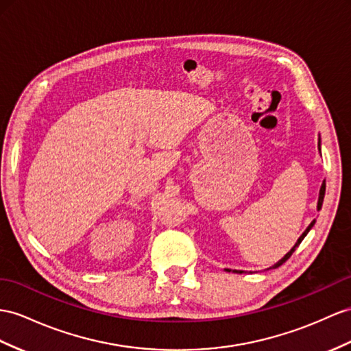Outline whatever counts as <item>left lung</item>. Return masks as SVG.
<instances>
[{
	"mask_svg": "<svg viewBox=\"0 0 351 351\" xmlns=\"http://www.w3.org/2000/svg\"><path fill=\"white\" fill-rule=\"evenodd\" d=\"M319 149H320V142H319ZM325 190H326V182H323V184H322V188H320L319 203H317V209H319V210H320V208H322V203H323V197H325ZM313 226H314V221H313V222L310 223V226L307 227V230H305V231L302 232V236H301V237L298 239V241H296V243H295V246H293V247H292V249L289 250V252H287V254H286V255H285V256H283V258L280 259V261H278L277 264H274V265H273L271 268H277V267H280L282 264H285V263L287 261V259H289V258H291V255H292V254L295 252V249L300 246V243H301V241L304 240V237H305V236H307V232H308V231L311 230V227H313ZM227 271H230V269H227ZM234 273H239V271H234ZM240 273H241V271H240Z\"/></svg>",
	"mask_w": 351,
	"mask_h": 351,
	"instance_id": "1",
	"label": "left lung"
}]
</instances>
